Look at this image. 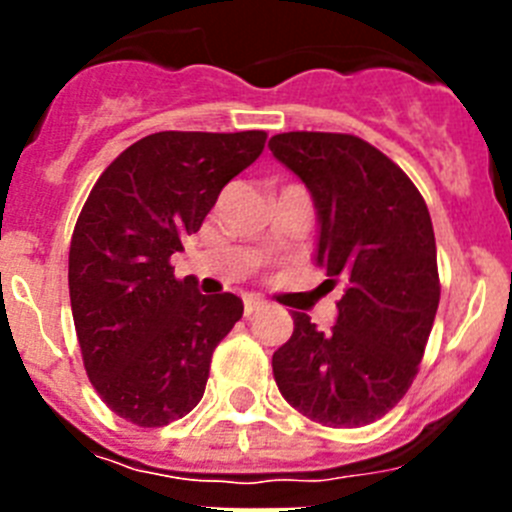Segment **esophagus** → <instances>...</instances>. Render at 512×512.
<instances>
[{
  "label": "esophagus",
  "mask_w": 512,
  "mask_h": 512,
  "mask_svg": "<svg viewBox=\"0 0 512 512\" xmlns=\"http://www.w3.org/2000/svg\"><path fill=\"white\" fill-rule=\"evenodd\" d=\"M261 307H264V300H259V297H246V300H243V312H246V315L259 312Z\"/></svg>",
  "instance_id": "34e87169"
}]
</instances>
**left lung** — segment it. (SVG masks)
<instances>
[{"mask_svg":"<svg viewBox=\"0 0 512 512\" xmlns=\"http://www.w3.org/2000/svg\"><path fill=\"white\" fill-rule=\"evenodd\" d=\"M269 148L312 194L315 264L346 279L328 333L292 312L274 379L315 423L369 425L410 390L431 336L441 300L431 215L408 174L356 135L297 130L274 135Z\"/></svg>","mask_w":512,"mask_h":512,"instance_id":"1","label":"left lung"}]
</instances>
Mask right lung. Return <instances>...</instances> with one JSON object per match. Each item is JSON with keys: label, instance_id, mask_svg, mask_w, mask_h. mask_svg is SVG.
Segmentation results:
<instances>
[{"label": "right lung", "instance_id": "obj_1", "mask_svg": "<svg viewBox=\"0 0 512 512\" xmlns=\"http://www.w3.org/2000/svg\"><path fill=\"white\" fill-rule=\"evenodd\" d=\"M264 143V130L146 135L81 207L69 251L81 359L104 405L140 428L169 425L202 400L212 351L241 320V297L200 295L169 259Z\"/></svg>", "mask_w": 512, "mask_h": 512}]
</instances>
